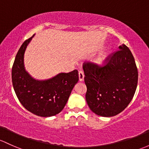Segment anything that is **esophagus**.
<instances>
[{
  "instance_id": "34e87169",
  "label": "esophagus",
  "mask_w": 149,
  "mask_h": 149,
  "mask_svg": "<svg viewBox=\"0 0 149 149\" xmlns=\"http://www.w3.org/2000/svg\"><path fill=\"white\" fill-rule=\"evenodd\" d=\"M79 81H84V71L83 70H79Z\"/></svg>"
}]
</instances>
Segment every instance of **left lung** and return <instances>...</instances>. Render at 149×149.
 Instances as JSON below:
<instances>
[{
  "mask_svg": "<svg viewBox=\"0 0 149 149\" xmlns=\"http://www.w3.org/2000/svg\"><path fill=\"white\" fill-rule=\"evenodd\" d=\"M86 100L94 113L111 117L123 111L132 100L138 84V69L126 45L109 54L101 65L84 63Z\"/></svg>",
  "mask_w": 149,
  "mask_h": 149,
  "instance_id": "1",
  "label": "left lung"
}]
</instances>
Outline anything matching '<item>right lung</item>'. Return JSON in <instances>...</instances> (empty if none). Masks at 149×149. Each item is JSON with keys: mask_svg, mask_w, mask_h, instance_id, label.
<instances>
[{"mask_svg": "<svg viewBox=\"0 0 149 149\" xmlns=\"http://www.w3.org/2000/svg\"><path fill=\"white\" fill-rule=\"evenodd\" d=\"M23 42L18 50L12 68L14 91L25 109L38 116L48 117L63 109L71 91L79 81V72L61 73L47 81H36L25 70L23 56L32 38Z\"/></svg>", "mask_w": 149, "mask_h": 149, "instance_id": "right-lung-1", "label": "right lung"}]
</instances>
